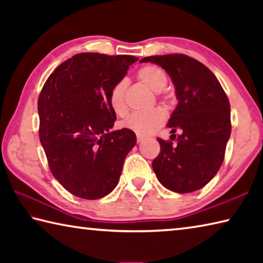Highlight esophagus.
Segmentation results:
<instances>
[{"label": "esophagus", "instance_id": "34e87169", "mask_svg": "<svg viewBox=\"0 0 263 263\" xmlns=\"http://www.w3.org/2000/svg\"><path fill=\"white\" fill-rule=\"evenodd\" d=\"M142 140H144V137L140 136V135H137V141L138 142H141Z\"/></svg>", "mask_w": 263, "mask_h": 263}]
</instances>
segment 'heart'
Masks as SVG:
<instances>
[{
    "mask_svg": "<svg viewBox=\"0 0 263 263\" xmlns=\"http://www.w3.org/2000/svg\"><path fill=\"white\" fill-rule=\"evenodd\" d=\"M138 81L154 91L158 101L164 105L172 104L173 97L166 88L167 75L163 70L154 65L142 66L137 70ZM126 82L124 80L116 82L111 87L108 95V103L112 112L118 117H124L127 114V104L125 101ZM166 122V112L161 108H154L146 112L132 114L124 123V126L136 132L137 135L147 136L154 133Z\"/></svg>",
    "mask_w": 263,
    "mask_h": 263,
    "instance_id": "1",
    "label": "heart"
}]
</instances>
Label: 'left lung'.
Wrapping results in <instances>:
<instances>
[{
    "label": "left lung",
    "mask_w": 263,
    "mask_h": 263,
    "mask_svg": "<svg viewBox=\"0 0 263 263\" xmlns=\"http://www.w3.org/2000/svg\"><path fill=\"white\" fill-rule=\"evenodd\" d=\"M147 61L169 74L179 99L168 126L180 133L172 135V140L158 138L153 171L167 189L193 193L209 183L224 161L232 127L229 99L215 74L194 58L174 53L140 60Z\"/></svg>",
    "instance_id": "left-lung-1"
}]
</instances>
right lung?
<instances>
[{"label": "right lung", "instance_id": "add662e5", "mask_svg": "<svg viewBox=\"0 0 263 263\" xmlns=\"http://www.w3.org/2000/svg\"><path fill=\"white\" fill-rule=\"evenodd\" d=\"M138 60L133 55L80 53L53 72L38 97L39 139L52 175L74 196L104 197L117 185L136 145L130 128L111 131V87Z\"/></svg>", "mask_w": 263, "mask_h": 263}]
</instances>
